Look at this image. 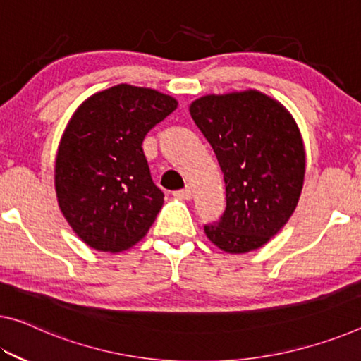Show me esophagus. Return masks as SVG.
Masks as SVG:
<instances>
[{
	"label": "esophagus",
	"instance_id": "esophagus-1",
	"mask_svg": "<svg viewBox=\"0 0 361 361\" xmlns=\"http://www.w3.org/2000/svg\"><path fill=\"white\" fill-rule=\"evenodd\" d=\"M174 197H177V198H182V200H190V198H192V190H190V187L182 188V190H176V192H174Z\"/></svg>",
	"mask_w": 361,
	"mask_h": 361
}]
</instances>
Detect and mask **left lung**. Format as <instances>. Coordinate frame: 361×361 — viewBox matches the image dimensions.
I'll return each instance as SVG.
<instances>
[{"instance_id": "1", "label": "left lung", "mask_w": 361, "mask_h": 361, "mask_svg": "<svg viewBox=\"0 0 361 361\" xmlns=\"http://www.w3.org/2000/svg\"><path fill=\"white\" fill-rule=\"evenodd\" d=\"M193 123L218 158L226 209L204 234L227 253H247L274 237L295 209L305 177L300 130L262 92L207 95L190 104Z\"/></svg>"}]
</instances>
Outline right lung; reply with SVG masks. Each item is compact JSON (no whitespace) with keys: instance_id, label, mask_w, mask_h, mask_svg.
Returning <instances> with one entry per match:
<instances>
[{"instance_id":"right-lung-1","label":"right lung","mask_w":361,"mask_h":361,"mask_svg":"<svg viewBox=\"0 0 361 361\" xmlns=\"http://www.w3.org/2000/svg\"><path fill=\"white\" fill-rule=\"evenodd\" d=\"M177 108L169 95L121 84L80 104L61 138L54 187L61 212L88 247L127 250L163 207L143 138Z\"/></svg>"}]
</instances>
